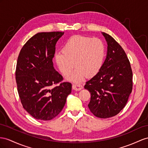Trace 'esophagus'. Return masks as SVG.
I'll use <instances>...</instances> for the list:
<instances>
[{"label":"esophagus","instance_id":"esophagus-1","mask_svg":"<svg viewBox=\"0 0 148 148\" xmlns=\"http://www.w3.org/2000/svg\"><path fill=\"white\" fill-rule=\"evenodd\" d=\"M83 88V86L81 84H73V89L75 90H81Z\"/></svg>","mask_w":148,"mask_h":148}]
</instances>
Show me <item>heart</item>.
<instances>
[{"label": "heart", "instance_id": "1", "mask_svg": "<svg viewBox=\"0 0 148 148\" xmlns=\"http://www.w3.org/2000/svg\"><path fill=\"white\" fill-rule=\"evenodd\" d=\"M105 55V45L101 39L77 35L68 39L62 50L54 53V58L59 71L65 75L71 73L75 62L77 67L67 79L79 82L87 75L92 76L100 71Z\"/></svg>", "mask_w": 148, "mask_h": 148}]
</instances>
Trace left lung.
<instances>
[{"label":"left lung","instance_id":"obj_1","mask_svg":"<svg viewBox=\"0 0 148 148\" xmlns=\"http://www.w3.org/2000/svg\"><path fill=\"white\" fill-rule=\"evenodd\" d=\"M108 51L101 69L86 82L84 88L90 93L88 107L99 118L117 115L126 106L132 89V72L122 47L113 37L102 32Z\"/></svg>","mask_w":148,"mask_h":148}]
</instances>
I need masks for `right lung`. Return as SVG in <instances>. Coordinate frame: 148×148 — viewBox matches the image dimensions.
<instances>
[{
    "instance_id": "1",
    "label": "right lung",
    "mask_w": 148,
    "mask_h": 148,
    "mask_svg": "<svg viewBox=\"0 0 148 148\" xmlns=\"http://www.w3.org/2000/svg\"><path fill=\"white\" fill-rule=\"evenodd\" d=\"M64 32H39L29 39L18 55L16 79L23 108L35 119L49 121L61 112L72 84L53 66L56 44Z\"/></svg>"
}]
</instances>
